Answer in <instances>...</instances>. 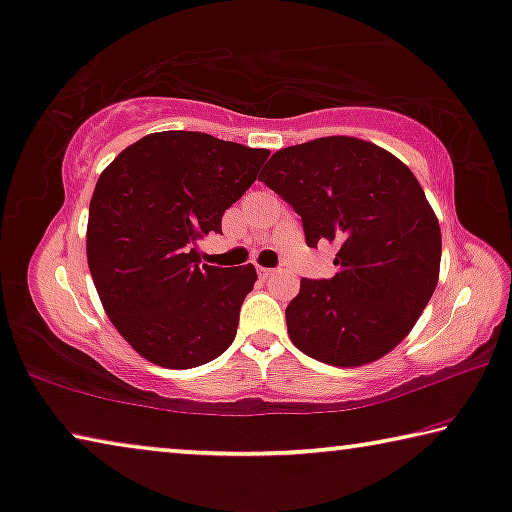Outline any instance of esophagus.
Instances as JSON below:
<instances>
[{"mask_svg":"<svg viewBox=\"0 0 512 512\" xmlns=\"http://www.w3.org/2000/svg\"><path fill=\"white\" fill-rule=\"evenodd\" d=\"M257 273H259V278H271L273 273H276V271H273V269H266V266H259Z\"/></svg>","mask_w":512,"mask_h":512,"instance_id":"obj_1","label":"esophagus"}]
</instances>
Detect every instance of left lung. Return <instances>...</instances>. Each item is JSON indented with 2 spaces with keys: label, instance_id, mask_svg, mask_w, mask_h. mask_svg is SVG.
I'll return each instance as SVG.
<instances>
[{
  "label": "left lung",
  "instance_id": "1",
  "mask_svg": "<svg viewBox=\"0 0 512 512\" xmlns=\"http://www.w3.org/2000/svg\"><path fill=\"white\" fill-rule=\"evenodd\" d=\"M266 186L303 220L305 243H338L329 280H301L287 305L289 338L317 361L358 368L398 347L439 280L441 230L400 158L333 135L271 156Z\"/></svg>",
  "mask_w": 512,
  "mask_h": 512
}]
</instances>
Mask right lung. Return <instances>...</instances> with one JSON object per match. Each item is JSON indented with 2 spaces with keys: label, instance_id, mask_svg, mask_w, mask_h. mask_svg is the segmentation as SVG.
Listing matches in <instances>:
<instances>
[{
  "label": "right lung",
  "instance_id": "obj_1",
  "mask_svg": "<svg viewBox=\"0 0 512 512\" xmlns=\"http://www.w3.org/2000/svg\"><path fill=\"white\" fill-rule=\"evenodd\" d=\"M266 149L207 133L144 135L105 167L89 204L87 262L114 329L160 368L188 370L232 345L253 264L200 269L195 243L253 186Z\"/></svg>",
  "mask_w": 512,
  "mask_h": 512
}]
</instances>
